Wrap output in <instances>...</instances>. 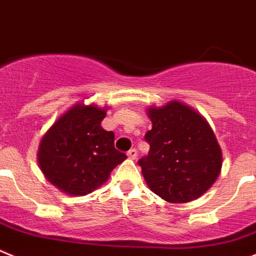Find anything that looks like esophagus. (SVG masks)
<instances>
[{
  "instance_id": "esophagus-1",
  "label": "esophagus",
  "mask_w": 256,
  "mask_h": 256,
  "mask_svg": "<svg viewBox=\"0 0 256 256\" xmlns=\"http://www.w3.org/2000/svg\"><path fill=\"white\" fill-rule=\"evenodd\" d=\"M128 156L130 158V160H135L138 156V150L136 149H130V150L128 152Z\"/></svg>"
}]
</instances>
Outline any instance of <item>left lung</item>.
Returning <instances> with one entry per match:
<instances>
[{
    "mask_svg": "<svg viewBox=\"0 0 256 256\" xmlns=\"http://www.w3.org/2000/svg\"><path fill=\"white\" fill-rule=\"evenodd\" d=\"M148 116L153 126L145 140L150 149L138 164L149 188L168 202L202 196L222 168V150L209 124L177 100L150 107Z\"/></svg>",
    "mask_w": 256,
    "mask_h": 256,
    "instance_id": "8db88e82",
    "label": "left lung"
}]
</instances>
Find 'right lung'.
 Returning a JSON list of instances; mask_svg holds the SVG:
<instances>
[{
    "label": "right lung",
    "instance_id": "right-lung-1",
    "mask_svg": "<svg viewBox=\"0 0 256 256\" xmlns=\"http://www.w3.org/2000/svg\"><path fill=\"white\" fill-rule=\"evenodd\" d=\"M106 107L78 103L40 140L39 167L46 178L68 195L90 194L128 158L114 148V131L100 126Z\"/></svg>",
    "mask_w": 256,
    "mask_h": 256
}]
</instances>
